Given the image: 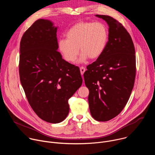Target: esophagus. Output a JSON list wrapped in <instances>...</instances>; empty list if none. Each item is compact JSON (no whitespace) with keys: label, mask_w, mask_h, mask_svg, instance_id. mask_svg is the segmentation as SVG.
Listing matches in <instances>:
<instances>
[{"label":"esophagus","mask_w":155,"mask_h":155,"mask_svg":"<svg viewBox=\"0 0 155 155\" xmlns=\"http://www.w3.org/2000/svg\"><path fill=\"white\" fill-rule=\"evenodd\" d=\"M80 70L81 74V75H83V74H84V72H85L86 69H85V68H84V67H81V68H80Z\"/></svg>","instance_id":"esophagus-1"}]
</instances>
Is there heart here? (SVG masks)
<instances>
[{
  "label": "heart",
  "mask_w": 155,
  "mask_h": 155,
  "mask_svg": "<svg viewBox=\"0 0 155 155\" xmlns=\"http://www.w3.org/2000/svg\"><path fill=\"white\" fill-rule=\"evenodd\" d=\"M65 36L66 38L59 40L58 48L66 61L74 63L79 54V48L83 53L80 61L87 57L98 58L107 45L108 30L101 22L81 21L73 25Z\"/></svg>",
  "instance_id": "b5f03b06"
}]
</instances>
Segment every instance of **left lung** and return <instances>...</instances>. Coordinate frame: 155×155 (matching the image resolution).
<instances>
[{
    "label": "left lung",
    "instance_id": "left-lung-1",
    "mask_svg": "<svg viewBox=\"0 0 155 155\" xmlns=\"http://www.w3.org/2000/svg\"><path fill=\"white\" fill-rule=\"evenodd\" d=\"M108 25V41L103 53L87 66L84 83L89 89L91 114L98 121L117 117L126 105L133 89L136 63L130 35L118 21L96 15Z\"/></svg>",
    "mask_w": 155,
    "mask_h": 155
}]
</instances>
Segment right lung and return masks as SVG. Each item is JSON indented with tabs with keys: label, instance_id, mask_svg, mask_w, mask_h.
I'll return each mask as SVG.
<instances>
[{
	"label": "right lung",
	"instance_id": "obj_1",
	"mask_svg": "<svg viewBox=\"0 0 155 155\" xmlns=\"http://www.w3.org/2000/svg\"><path fill=\"white\" fill-rule=\"evenodd\" d=\"M57 28L38 19L20 42L19 78L29 105L43 121L58 123L69 112V99L82 84L78 67L57 50Z\"/></svg>",
	"mask_w": 155,
	"mask_h": 155
}]
</instances>
